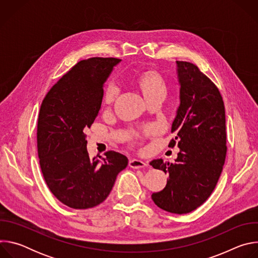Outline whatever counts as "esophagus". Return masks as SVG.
Returning <instances> with one entry per match:
<instances>
[{"label":"esophagus","instance_id":"34e87169","mask_svg":"<svg viewBox=\"0 0 258 258\" xmlns=\"http://www.w3.org/2000/svg\"><path fill=\"white\" fill-rule=\"evenodd\" d=\"M128 165H130V167H132V168L138 169V168H143V167L147 166V163L144 162V161H142V160H139V159H132V160H130Z\"/></svg>","mask_w":258,"mask_h":258}]
</instances>
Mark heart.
Segmentation results:
<instances>
[{
	"label": "heart",
	"mask_w": 258,
	"mask_h": 258,
	"mask_svg": "<svg viewBox=\"0 0 258 258\" xmlns=\"http://www.w3.org/2000/svg\"><path fill=\"white\" fill-rule=\"evenodd\" d=\"M135 87L142 93L147 103L153 101H163L167 95V86L161 75L155 70L149 69L141 71L133 80ZM119 90L115 84H109L104 90L102 103L105 107H110L118 96Z\"/></svg>",
	"instance_id": "obj_1"
}]
</instances>
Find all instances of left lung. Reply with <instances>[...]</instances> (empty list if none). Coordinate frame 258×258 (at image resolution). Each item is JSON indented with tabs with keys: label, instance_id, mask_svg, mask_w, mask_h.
I'll use <instances>...</instances> for the list:
<instances>
[{
	"label": "left lung",
	"instance_id": "1",
	"mask_svg": "<svg viewBox=\"0 0 258 258\" xmlns=\"http://www.w3.org/2000/svg\"><path fill=\"white\" fill-rule=\"evenodd\" d=\"M179 106L171 125L168 147L179 148L175 162L155 159L156 169L168 174L165 188L152 194L161 209L189 213L213 192L227 155L226 112L217 87L193 63L176 61Z\"/></svg>",
	"mask_w": 258,
	"mask_h": 258
}]
</instances>
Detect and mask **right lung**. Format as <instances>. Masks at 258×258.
Instances as JSON below:
<instances>
[{"instance_id": "add662e5", "label": "right lung", "mask_w": 258, "mask_h": 258, "mask_svg": "<svg viewBox=\"0 0 258 258\" xmlns=\"http://www.w3.org/2000/svg\"><path fill=\"white\" fill-rule=\"evenodd\" d=\"M120 61L93 57L78 62L42 102L36 133L41 169L52 194L70 208L102 203L127 165L126 156L115 151L91 159L85 134L99 113L104 83Z\"/></svg>"}]
</instances>
